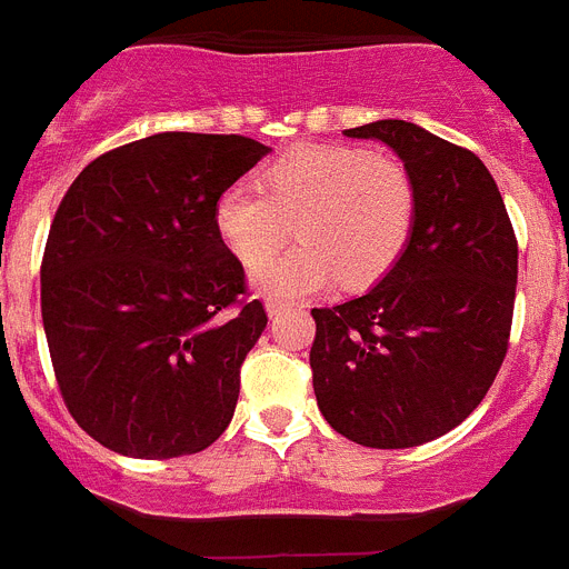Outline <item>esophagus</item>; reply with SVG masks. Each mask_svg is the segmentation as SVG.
I'll return each mask as SVG.
<instances>
[{"label": "esophagus", "mask_w": 569, "mask_h": 569, "mask_svg": "<svg viewBox=\"0 0 569 569\" xmlns=\"http://www.w3.org/2000/svg\"><path fill=\"white\" fill-rule=\"evenodd\" d=\"M264 308H268L270 319H276V316H279L281 310L288 308V305H284V301H281V299H268V301H264Z\"/></svg>", "instance_id": "1"}]
</instances>
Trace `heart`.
<instances>
[{"mask_svg": "<svg viewBox=\"0 0 569 569\" xmlns=\"http://www.w3.org/2000/svg\"><path fill=\"white\" fill-rule=\"evenodd\" d=\"M416 179L405 162L350 144L290 150L261 170V188L233 182L213 204V224L230 253L256 268L297 222L300 244L253 273L268 296H310L341 279L379 281L405 253L416 224Z\"/></svg>", "mask_w": 569, "mask_h": 569, "instance_id": "1", "label": "heart"}]
</instances>
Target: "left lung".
I'll use <instances>...</instances> for the list:
<instances>
[{
  "mask_svg": "<svg viewBox=\"0 0 569 569\" xmlns=\"http://www.w3.org/2000/svg\"><path fill=\"white\" fill-rule=\"evenodd\" d=\"M393 148L416 179V224L376 288L313 308V390L336 433L401 450L481 405L510 339L519 244L479 156L401 119L345 130Z\"/></svg>",
  "mask_w": 569,
  "mask_h": 569,
  "instance_id": "1",
  "label": "left lung"
}]
</instances>
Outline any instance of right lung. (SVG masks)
<instances>
[{
	"label": "right lung",
	"mask_w": 569,
	"mask_h": 569,
	"mask_svg": "<svg viewBox=\"0 0 569 569\" xmlns=\"http://www.w3.org/2000/svg\"><path fill=\"white\" fill-rule=\"evenodd\" d=\"M264 148L156 133L102 153L50 224L42 321L70 416L130 459L199 453L228 430L239 370L268 325L213 204Z\"/></svg>",
	"instance_id": "right-lung-1"
}]
</instances>
